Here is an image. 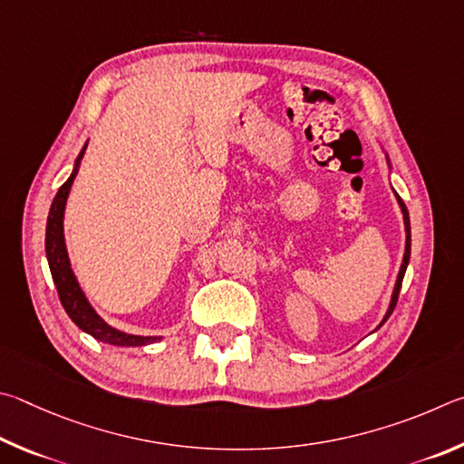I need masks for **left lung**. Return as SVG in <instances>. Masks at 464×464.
Here are the masks:
<instances>
[{
    "instance_id": "8db88e82",
    "label": "left lung",
    "mask_w": 464,
    "mask_h": 464,
    "mask_svg": "<svg viewBox=\"0 0 464 464\" xmlns=\"http://www.w3.org/2000/svg\"><path fill=\"white\" fill-rule=\"evenodd\" d=\"M397 201H400V208H401V214H403V224H405V253H403V263H401V269L400 275H397V281H395V289H393V295H392V304H389V310L385 314V318L381 324H385L389 315L393 314L395 310V304H397V297H400V289H401V281H403V275L405 269H408V263H410V253H411V237H410V214H408V208H405V203L401 201L400 195H397Z\"/></svg>"
}]
</instances>
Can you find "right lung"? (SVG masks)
I'll use <instances>...</instances> for the list:
<instances>
[{
    "label": "right lung",
    "mask_w": 464,
    "mask_h": 464,
    "mask_svg": "<svg viewBox=\"0 0 464 464\" xmlns=\"http://www.w3.org/2000/svg\"><path fill=\"white\" fill-rule=\"evenodd\" d=\"M87 149V144H85ZM85 149L81 150L75 170H72L71 177L61 185L59 193L53 199L51 211H48V222H46V258L48 266H51L53 281L59 291V299L64 307V312L69 314V318L77 324V326L92 334L93 338L102 340V343L116 344V346H144L157 343V336H134L126 334V332H120L105 324L95 310L89 305L87 297L81 291L75 275L71 271V263L67 256V248H64V237H63V216H64V206H67V198L71 191V185L75 181V175L79 170V162L83 159Z\"/></svg>",
    "instance_id": "right-lung-1"
}]
</instances>
